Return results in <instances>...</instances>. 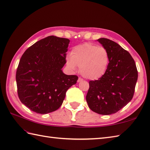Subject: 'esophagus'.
<instances>
[{
	"label": "esophagus",
	"instance_id": "esophagus-1",
	"mask_svg": "<svg viewBox=\"0 0 150 150\" xmlns=\"http://www.w3.org/2000/svg\"><path fill=\"white\" fill-rule=\"evenodd\" d=\"M82 81H83V79H82L80 78V77L78 79V81H77L78 82H82Z\"/></svg>",
	"mask_w": 150,
	"mask_h": 150
}]
</instances>
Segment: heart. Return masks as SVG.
I'll return each instance as SVG.
<instances>
[{
  "mask_svg": "<svg viewBox=\"0 0 150 150\" xmlns=\"http://www.w3.org/2000/svg\"><path fill=\"white\" fill-rule=\"evenodd\" d=\"M109 64V52L105 48L86 43L72 48L67 64L72 70L80 67L81 75L89 80H98L105 75Z\"/></svg>",
  "mask_w": 150,
  "mask_h": 150,
  "instance_id": "b5f03b06",
  "label": "heart"
}]
</instances>
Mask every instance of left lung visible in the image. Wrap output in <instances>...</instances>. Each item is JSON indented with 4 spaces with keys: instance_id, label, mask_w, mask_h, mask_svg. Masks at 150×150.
Here are the masks:
<instances>
[{
    "instance_id": "1",
    "label": "left lung",
    "mask_w": 150,
    "mask_h": 150,
    "mask_svg": "<svg viewBox=\"0 0 150 150\" xmlns=\"http://www.w3.org/2000/svg\"><path fill=\"white\" fill-rule=\"evenodd\" d=\"M109 52L106 73L98 80L89 81L86 101L90 109L102 115L117 112L133 98L138 72L129 52L107 38L98 40Z\"/></svg>"
}]
</instances>
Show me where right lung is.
Returning a JSON list of instances; mask_svg holds the SVG:
<instances>
[{
	"label": "right lung",
	"instance_id": "1",
	"mask_svg": "<svg viewBox=\"0 0 150 150\" xmlns=\"http://www.w3.org/2000/svg\"><path fill=\"white\" fill-rule=\"evenodd\" d=\"M69 40L54 36L37 41L24 52L17 68L18 95L23 104L36 113L57 110L67 90L75 84L76 75L62 71Z\"/></svg>",
	"mask_w": 150,
	"mask_h": 150
}]
</instances>
